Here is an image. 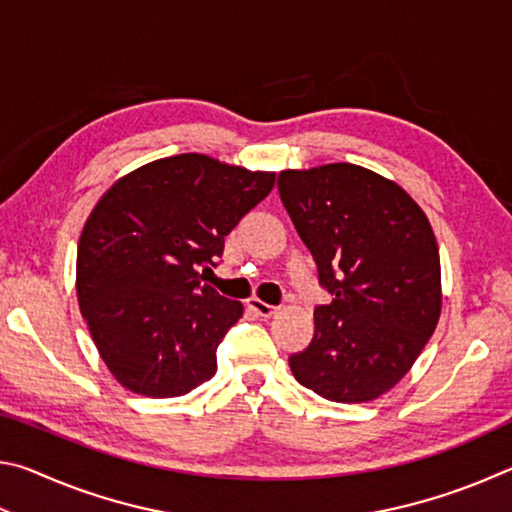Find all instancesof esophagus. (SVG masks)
<instances>
[{
  "label": "esophagus",
  "instance_id": "34e87169",
  "mask_svg": "<svg viewBox=\"0 0 512 512\" xmlns=\"http://www.w3.org/2000/svg\"><path fill=\"white\" fill-rule=\"evenodd\" d=\"M248 309L255 311V314L262 316V318H273V316L277 314V307L268 305V302L259 300V298H250V300H248Z\"/></svg>",
  "mask_w": 512,
  "mask_h": 512
}]
</instances>
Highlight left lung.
I'll return each mask as SVG.
<instances>
[{
	"mask_svg": "<svg viewBox=\"0 0 512 512\" xmlns=\"http://www.w3.org/2000/svg\"><path fill=\"white\" fill-rule=\"evenodd\" d=\"M277 189L332 293L314 311V339L289 357L293 377L329 402L377 400L411 370L443 309L427 214L395 180L350 162L284 169Z\"/></svg>",
	"mask_w": 512,
	"mask_h": 512,
	"instance_id": "1",
	"label": "left lung"
}]
</instances>
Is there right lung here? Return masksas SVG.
Masks as SVG:
<instances>
[{
    "label": "right lung",
    "instance_id": "right-lung-1",
    "mask_svg": "<svg viewBox=\"0 0 512 512\" xmlns=\"http://www.w3.org/2000/svg\"><path fill=\"white\" fill-rule=\"evenodd\" d=\"M273 185L275 171L180 153L126 173L99 198L79 239L76 296L121 386L178 397L214 377L216 348L244 305L205 273Z\"/></svg>",
    "mask_w": 512,
    "mask_h": 512
}]
</instances>
